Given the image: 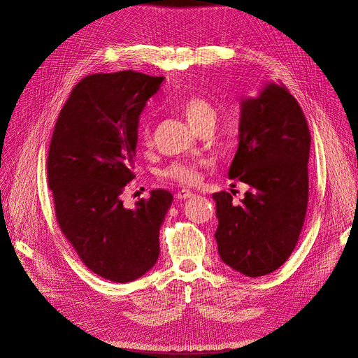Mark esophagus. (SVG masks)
<instances>
[{
	"label": "esophagus",
	"instance_id": "obj_1",
	"mask_svg": "<svg viewBox=\"0 0 358 358\" xmlns=\"http://www.w3.org/2000/svg\"><path fill=\"white\" fill-rule=\"evenodd\" d=\"M192 196H194V192L189 191V189H180V191H178V194H176V197H178L179 200H187V199H191Z\"/></svg>",
	"mask_w": 358,
	"mask_h": 358
}]
</instances>
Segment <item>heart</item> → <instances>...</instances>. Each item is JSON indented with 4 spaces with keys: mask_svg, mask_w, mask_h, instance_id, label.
Instances as JSON below:
<instances>
[{
    "mask_svg": "<svg viewBox=\"0 0 358 358\" xmlns=\"http://www.w3.org/2000/svg\"><path fill=\"white\" fill-rule=\"evenodd\" d=\"M179 109L187 117L189 125L200 133L206 127H213L216 121L215 107L200 95H188L180 100ZM138 138L142 143H149L150 140V116L143 115L138 122ZM201 161H175L161 171V176L175 180L183 185H192L200 179Z\"/></svg>",
    "mask_w": 358,
    "mask_h": 358,
    "instance_id": "obj_1",
    "label": "heart"
}]
</instances>
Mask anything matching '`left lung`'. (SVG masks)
I'll use <instances>...</instances> for the list:
<instances>
[{
	"label": "left lung",
	"mask_w": 358,
	"mask_h": 358,
	"mask_svg": "<svg viewBox=\"0 0 358 358\" xmlns=\"http://www.w3.org/2000/svg\"><path fill=\"white\" fill-rule=\"evenodd\" d=\"M310 134L297 100L282 83H267L241 106L239 148L230 179L248 183L239 206L231 194H212L222 262L249 278L282 266L294 251L305 222Z\"/></svg>",
	"instance_id": "1"
}]
</instances>
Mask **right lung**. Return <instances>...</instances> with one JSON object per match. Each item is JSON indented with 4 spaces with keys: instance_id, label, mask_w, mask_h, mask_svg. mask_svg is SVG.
Returning a JSON list of instances; mask_svg holds the SVG:
<instances>
[{
    "instance_id": "add662e5",
    "label": "right lung",
    "mask_w": 358,
    "mask_h": 358,
    "mask_svg": "<svg viewBox=\"0 0 358 358\" xmlns=\"http://www.w3.org/2000/svg\"><path fill=\"white\" fill-rule=\"evenodd\" d=\"M164 78L99 73L74 86L53 129L48 179L59 229L82 263L125 284L159 255V227L171 206L166 189L127 209L121 194L134 175L138 117Z\"/></svg>"
}]
</instances>
